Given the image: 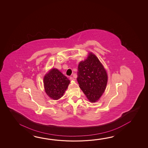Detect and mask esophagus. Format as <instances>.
Returning <instances> with one entry per match:
<instances>
[{
  "instance_id": "1",
  "label": "esophagus",
  "mask_w": 148,
  "mask_h": 148,
  "mask_svg": "<svg viewBox=\"0 0 148 148\" xmlns=\"http://www.w3.org/2000/svg\"><path fill=\"white\" fill-rule=\"evenodd\" d=\"M70 80H74V78L73 77H70Z\"/></svg>"
}]
</instances>
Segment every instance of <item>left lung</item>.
<instances>
[{"mask_svg":"<svg viewBox=\"0 0 148 148\" xmlns=\"http://www.w3.org/2000/svg\"><path fill=\"white\" fill-rule=\"evenodd\" d=\"M77 80L79 87L91 102H95L106 88L108 75L100 61L89 53L87 59L81 61L78 66Z\"/></svg>","mask_w":148,"mask_h":148,"instance_id":"obj_1","label":"left lung"}]
</instances>
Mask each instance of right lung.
Listing matches in <instances>:
<instances>
[{
    "label": "right lung",
    "instance_id": "add662e5",
    "mask_svg": "<svg viewBox=\"0 0 148 148\" xmlns=\"http://www.w3.org/2000/svg\"><path fill=\"white\" fill-rule=\"evenodd\" d=\"M70 81L58 69H52L45 76V90L47 95L58 100L63 95Z\"/></svg>",
    "mask_w": 148,
    "mask_h": 148
}]
</instances>
